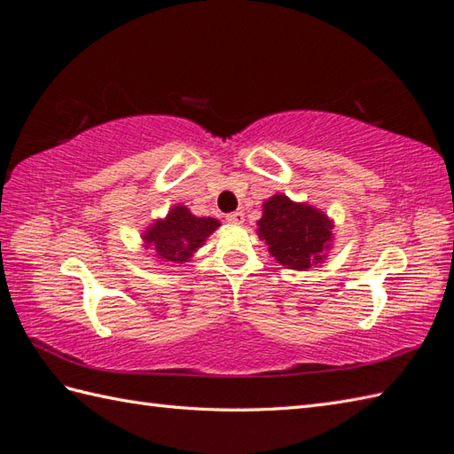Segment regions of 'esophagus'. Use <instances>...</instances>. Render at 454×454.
Instances as JSON below:
<instances>
[{
    "instance_id": "1",
    "label": "esophagus",
    "mask_w": 454,
    "mask_h": 454,
    "mask_svg": "<svg viewBox=\"0 0 454 454\" xmlns=\"http://www.w3.org/2000/svg\"><path fill=\"white\" fill-rule=\"evenodd\" d=\"M229 223H237V225H240L245 221V214L243 211H233V214H227V217H225Z\"/></svg>"
}]
</instances>
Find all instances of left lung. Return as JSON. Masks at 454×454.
I'll list each match as a JSON object with an SVG mask.
<instances>
[{
  "mask_svg": "<svg viewBox=\"0 0 454 454\" xmlns=\"http://www.w3.org/2000/svg\"><path fill=\"white\" fill-rule=\"evenodd\" d=\"M256 225L268 253L287 270L305 271L325 264L334 240V221L325 211L307 201H294L281 192L262 204V217Z\"/></svg>",
  "mask_w": 454,
  "mask_h": 454,
  "instance_id": "left-lung-1",
  "label": "left lung"
}]
</instances>
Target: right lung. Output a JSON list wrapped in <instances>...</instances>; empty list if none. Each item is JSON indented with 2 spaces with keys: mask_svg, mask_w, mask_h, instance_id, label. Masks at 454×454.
<instances>
[{
  "mask_svg": "<svg viewBox=\"0 0 454 454\" xmlns=\"http://www.w3.org/2000/svg\"><path fill=\"white\" fill-rule=\"evenodd\" d=\"M219 225L217 219L198 217L186 206L176 204L144 231V248L153 250L157 262H168L170 266L186 264Z\"/></svg>",
  "mask_w": 454,
  "mask_h": 454,
  "instance_id": "obj_1",
  "label": "right lung"
}]
</instances>
